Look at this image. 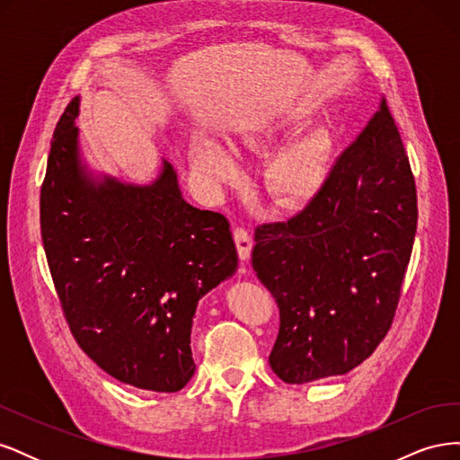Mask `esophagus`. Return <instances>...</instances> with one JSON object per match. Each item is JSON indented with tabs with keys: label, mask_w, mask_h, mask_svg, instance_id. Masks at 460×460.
<instances>
[{
	"label": "esophagus",
	"mask_w": 460,
	"mask_h": 460,
	"mask_svg": "<svg viewBox=\"0 0 460 460\" xmlns=\"http://www.w3.org/2000/svg\"><path fill=\"white\" fill-rule=\"evenodd\" d=\"M234 242H235V247H238L240 259L247 261L249 255H252V234H249L245 228H235Z\"/></svg>",
	"instance_id": "obj_1"
}]
</instances>
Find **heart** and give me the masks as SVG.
Returning a JSON list of instances; mask_svg holds the SVG:
<instances>
[{"label":"heart","mask_w":460,"mask_h":460,"mask_svg":"<svg viewBox=\"0 0 460 460\" xmlns=\"http://www.w3.org/2000/svg\"><path fill=\"white\" fill-rule=\"evenodd\" d=\"M301 127L297 113L259 117L238 130L240 147L274 146L289 137ZM333 140L324 127L313 128L289 142L272 164L270 188L289 205L311 201L324 188L332 171ZM193 171L208 188L226 186L235 169L230 153L215 137L199 136L191 149Z\"/></svg>","instance_id":"heart-1"}]
</instances>
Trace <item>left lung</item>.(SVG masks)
Returning a JSON list of instances; mask_svg holds the SVG:
<instances>
[{"label":"left lung","mask_w":460,"mask_h":460,"mask_svg":"<svg viewBox=\"0 0 460 460\" xmlns=\"http://www.w3.org/2000/svg\"><path fill=\"white\" fill-rule=\"evenodd\" d=\"M416 186L385 100L288 222L255 230L253 270L280 309L269 357L286 384L353 370L392 328L414 243Z\"/></svg>","instance_id":"8db88e82"}]
</instances>
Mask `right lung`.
<instances>
[{
  "mask_svg": "<svg viewBox=\"0 0 460 460\" xmlns=\"http://www.w3.org/2000/svg\"><path fill=\"white\" fill-rule=\"evenodd\" d=\"M80 97L53 132L40 225L80 349L119 382L161 394L196 372L199 299L238 269L230 222L184 201L171 163L147 186L97 178L80 159Z\"/></svg>",
  "mask_w": 460,
  "mask_h": 460,
  "instance_id": "obj_1",
  "label": "right lung"
}]
</instances>
